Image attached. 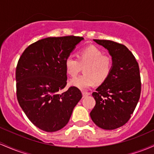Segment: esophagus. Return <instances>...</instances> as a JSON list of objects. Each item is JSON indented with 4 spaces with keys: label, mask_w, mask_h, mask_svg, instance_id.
Here are the masks:
<instances>
[{
    "label": "esophagus",
    "mask_w": 154,
    "mask_h": 154,
    "mask_svg": "<svg viewBox=\"0 0 154 154\" xmlns=\"http://www.w3.org/2000/svg\"><path fill=\"white\" fill-rule=\"evenodd\" d=\"M88 95H90V93H88V92H82V96L83 97H86Z\"/></svg>",
    "instance_id": "34e87169"
}]
</instances>
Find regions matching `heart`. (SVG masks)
Here are the masks:
<instances>
[{"mask_svg":"<svg viewBox=\"0 0 154 154\" xmlns=\"http://www.w3.org/2000/svg\"><path fill=\"white\" fill-rule=\"evenodd\" d=\"M84 67V74L69 82L71 86L80 90H87L94 83H102L109 75L112 69V60L104 55L100 49L89 46L81 50L78 59L69 56L65 60V68L70 77H74Z\"/></svg>","mask_w":154,"mask_h":154,"instance_id":"heart-1","label":"heart"}]
</instances>
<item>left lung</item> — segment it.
Listing matches in <instances>:
<instances>
[{"label":"left lung","instance_id":"obj_1","mask_svg":"<svg viewBox=\"0 0 154 154\" xmlns=\"http://www.w3.org/2000/svg\"><path fill=\"white\" fill-rule=\"evenodd\" d=\"M94 41L107 49L112 64L107 80L92 94L96 105L90 116L99 127L116 129L127 123L140 99L139 65L125 45L109 40Z\"/></svg>","mask_w":154,"mask_h":154}]
</instances>
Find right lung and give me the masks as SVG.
I'll use <instances>...</instances> for the list:
<instances>
[{"label":"right lung","mask_w":154,"mask_h":154,"mask_svg":"<svg viewBox=\"0 0 154 154\" xmlns=\"http://www.w3.org/2000/svg\"><path fill=\"white\" fill-rule=\"evenodd\" d=\"M82 37H48L27 47L16 68L17 97L28 119L38 129L53 132L68 124L82 98L78 88L66 85L65 60Z\"/></svg>","instance_id":"obj_1"}]
</instances>
